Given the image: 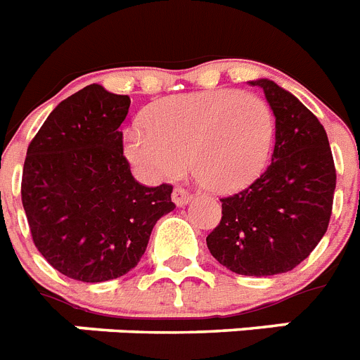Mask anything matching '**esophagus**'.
<instances>
[{"label":"esophagus","mask_w":360,"mask_h":360,"mask_svg":"<svg viewBox=\"0 0 360 360\" xmlns=\"http://www.w3.org/2000/svg\"><path fill=\"white\" fill-rule=\"evenodd\" d=\"M172 199H174V203L177 205V207H185L190 199H192V194H190L186 188H183V186H177V188L174 190V194H172Z\"/></svg>","instance_id":"34e87169"}]
</instances>
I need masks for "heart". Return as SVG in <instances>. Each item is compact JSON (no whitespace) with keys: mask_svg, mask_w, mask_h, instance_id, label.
<instances>
[{"mask_svg":"<svg viewBox=\"0 0 360 360\" xmlns=\"http://www.w3.org/2000/svg\"><path fill=\"white\" fill-rule=\"evenodd\" d=\"M126 134L129 161L155 179H172L186 161L212 192H234L264 170L274 117L264 98L234 89L166 96Z\"/></svg>","mask_w":360,"mask_h":360,"instance_id":"heart-1","label":"heart"}]
</instances>
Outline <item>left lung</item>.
I'll return each instance as SVG.
<instances>
[{
	"label": "left lung",
	"instance_id": "obj_1",
	"mask_svg": "<svg viewBox=\"0 0 360 360\" xmlns=\"http://www.w3.org/2000/svg\"><path fill=\"white\" fill-rule=\"evenodd\" d=\"M276 119L271 165L238 194L221 198V219L207 236L210 255L232 273H288L328 231L337 185L324 126L271 80H256Z\"/></svg>",
	"mask_w": 360,
	"mask_h": 360
}]
</instances>
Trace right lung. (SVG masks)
<instances>
[{
    "label": "right lung",
    "instance_id": "1",
    "mask_svg": "<svg viewBox=\"0 0 360 360\" xmlns=\"http://www.w3.org/2000/svg\"><path fill=\"white\" fill-rule=\"evenodd\" d=\"M128 95L91 84L60 102L27 148L21 203L36 249L80 282L113 280L141 262L174 186L141 185L124 157Z\"/></svg>",
    "mask_w": 360,
    "mask_h": 360
}]
</instances>
